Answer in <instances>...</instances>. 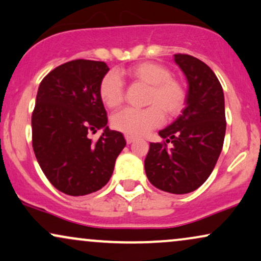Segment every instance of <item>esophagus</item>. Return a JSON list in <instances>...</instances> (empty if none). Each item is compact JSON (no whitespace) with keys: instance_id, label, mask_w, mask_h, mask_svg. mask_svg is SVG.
<instances>
[{"instance_id":"esophagus-1","label":"esophagus","mask_w":261,"mask_h":261,"mask_svg":"<svg viewBox=\"0 0 261 261\" xmlns=\"http://www.w3.org/2000/svg\"><path fill=\"white\" fill-rule=\"evenodd\" d=\"M125 140H126V143L127 144H130V143H133V142L135 141V137L128 136V135H126V136H125Z\"/></svg>"}]
</instances>
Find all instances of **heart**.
<instances>
[{"mask_svg":"<svg viewBox=\"0 0 261 261\" xmlns=\"http://www.w3.org/2000/svg\"><path fill=\"white\" fill-rule=\"evenodd\" d=\"M126 77L134 83L148 85L144 96L146 108H124L112 117V126L130 136H141L159 126L164 114L169 119L177 118L186 108L188 91L186 85L165 65L144 61L128 67ZM98 96L108 108L119 107L124 101L125 89L115 72H108L98 84Z\"/></svg>","mask_w":261,"mask_h":261,"instance_id":"obj_1","label":"heart"}]
</instances>
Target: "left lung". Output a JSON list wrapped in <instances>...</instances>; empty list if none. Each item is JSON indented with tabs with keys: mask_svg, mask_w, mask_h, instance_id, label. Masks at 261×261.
Returning <instances> with one entry per match:
<instances>
[{
	"mask_svg": "<svg viewBox=\"0 0 261 261\" xmlns=\"http://www.w3.org/2000/svg\"><path fill=\"white\" fill-rule=\"evenodd\" d=\"M174 61L189 83L187 106L159 133L165 141L150 143L144 169L158 189L187 194L202 186L216 166L225 137V107L222 85L208 66L180 53Z\"/></svg>",
	"mask_w": 261,
	"mask_h": 261,
	"instance_id": "1",
	"label": "left lung"
}]
</instances>
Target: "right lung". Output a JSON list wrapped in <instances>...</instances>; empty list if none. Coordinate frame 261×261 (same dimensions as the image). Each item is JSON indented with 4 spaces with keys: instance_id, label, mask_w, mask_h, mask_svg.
Segmentation results:
<instances>
[{
    "instance_id": "1",
    "label": "right lung",
    "mask_w": 261,
    "mask_h": 261,
    "mask_svg": "<svg viewBox=\"0 0 261 261\" xmlns=\"http://www.w3.org/2000/svg\"><path fill=\"white\" fill-rule=\"evenodd\" d=\"M110 68L77 59L49 72L39 84L32 112V147L39 166L61 193L81 196L100 190L113 173L126 141L108 128L98 84ZM103 127L97 141L90 132Z\"/></svg>"
}]
</instances>
